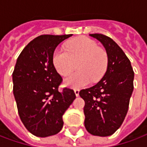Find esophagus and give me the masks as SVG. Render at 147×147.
Segmentation results:
<instances>
[{
    "instance_id": "obj_1",
    "label": "esophagus",
    "mask_w": 147,
    "mask_h": 147,
    "mask_svg": "<svg viewBox=\"0 0 147 147\" xmlns=\"http://www.w3.org/2000/svg\"><path fill=\"white\" fill-rule=\"evenodd\" d=\"M74 91H75V94H76V96H79L80 90H79V89H75V90H74Z\"/></svg>"
}]
</instances>
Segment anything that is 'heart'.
I'll return each instance as SVG.
<instances>
[{"label": "heart", "mask_w": 147, "mask_h": 147, "mask_svg": "<svg viewBox=\"0 0 147 147\" xmlns=\"http://www.w3.org/2000/svg\"><path fill=\"white\" fill-rule=\"evenodd\" d=\"M52 63L56 71L62 76H69L76 63L79 71L64 81V85L71 88H84L91 80L97 82L107 67V55L98 48L93 40L85 36L75 38L66 45V50L56 49L52 54Z\"/></svg>", "instance_id": "b5f03b06"}]
</instances>
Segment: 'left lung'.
<instances>
[{"label":"left lung","instance_id":"8db88e82","mask_svg":"<svg viewBox=\"0 0 147 147\" xmlns=\"http://www.w3.org/2000/svg\"><path fill=\"white\" fill-rule=\"evenodd\" d=\"M105 48L107 68L101 80L80 91L85 105L84 126L90 134L109 136L122 125L134 90V71L131 61L119 45L105 35L90 34Z\"/></svg>","mask_w":147,"mask_h":147}]
</instances>
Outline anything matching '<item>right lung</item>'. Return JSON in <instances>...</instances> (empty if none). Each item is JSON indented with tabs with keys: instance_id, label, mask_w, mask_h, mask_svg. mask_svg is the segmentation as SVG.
<instances>
[{
	"instance_id": "add662e5",
	"label": "right lung",
	"mask_w": 147,
	"mask_h": 147,
	"mask_svg": "<svg viewBox=\"0 0 147 147\" xmlns=\"http://www.w3.org/2000/svg\"><path fill=\"white\" fill-rule=\"evenodd\" d=\"M72 35H41L20 52L13 72V95L20 120L37 137H48L61 131L63 115L76 98L72 89L59 91L63 79L52 63L59 43Z\"/></svg>"
}]
</instances>
